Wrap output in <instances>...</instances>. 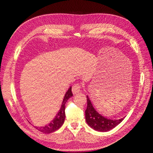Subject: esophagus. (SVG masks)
<instances>
[{"instance_id":"esophagus-1","label":"esophagus","mask_w":153,"mask_h":153,"mask_svg":"<svg viewBox=\"0 0 153 153\" xmlns=\"http://www.w3.org/2000/svg\"><path fill=\"white\" fill-rule=\"evenodd\" d=\"M80 89H81V85L79 83H77V84H75L72 86V93L74 94H76L77 93H79L80 91Z\"/></svg>"}]
</instances>
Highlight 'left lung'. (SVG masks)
Wrapping results in <instances>:
<instances>
[{"label": "left lung", "instance_id": "8db88e82", "mask_svg": "<svg viewBox=\"0 0 153 153\" xmlns=\"http://www.w3.org/2000/svg\"><path fill=\"white\" fill-rule=\"evenodd\" d=\"M87 106L85 110V120L91 128L96 131L106 132L114 128L121 123L123 118L119 120H112L104 116L93 106L89 97L87 96Z\"/></svg>", "mask_w": 153, "mask_h": 153}]
</instances>
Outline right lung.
I'll list each match as a JSON object with an SVG mask.
<instances>
[{
    "instance_id": "1",
    "label": "right lung",
    "mask_w": 153,
    "mask_h": 153,
    "mask_svg": "<svg viewBox=\"0 0 153 153\" xmlns=\"http://www.w3.org/2000/svg\"><path fill=\"white\" fill-rule=\"evenodd\" d=\"M72 96L73 94L71 93V87H70L69 89L67 91L66 94H65L62 103L61 105V108L59 112L54 117V118L46 126L43 127H35V128L37 130L45 133V134H51V133L58 130L64 122L65 116H66V115H65V105H66L68 100Z\"/></svg>"
}]
</instances>
